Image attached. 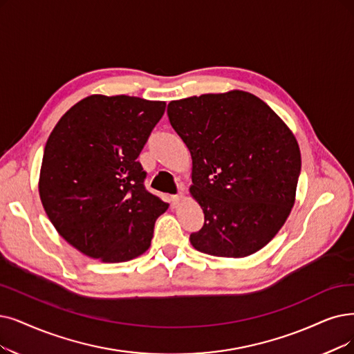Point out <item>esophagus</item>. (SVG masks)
Returning a JSON list of instances; mask_svg holds the SVG:
<instances>
[{
  "instance_id": "1",
  "label": "esophagus",
  "mask_w": 354,
  "mask_h": 354,
  "mask_svg": "<svg viewBox=\"0 0 354 354\" xmlns=\"http://www.w3.org/2000/svg\"><path fill=\"white\" fill-rule=\"evenodd\" d=\"M183 199H185V196H183V193H177V194H173V196H171L173 205H178Z\"/></svg>"
}]
</instances>
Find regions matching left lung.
<instances>
[{"instance_id": "obj_1", "label": "left lung", "mask_w": 354, "mask_h": 354, "mask_svg": "<svg viewBox=\"0 0 354 354\" xmlns=\"http://www.w3.org/2000/svg\"><path fill=\"white\" fill-rule=\"evenodd\" d=\"M167 115L190 151V193L205 214L192 245L232 259L261 250L295 203L301 151L290 129L259 97L239 90L171 102Z\"/></svg>"}]
</instances>
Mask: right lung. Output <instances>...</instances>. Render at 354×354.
<instances>
[{"label": "right lung", "instance_id": "1", "mask_svg": "<svg viewBox=\"0 0 354 354\" xmlns=\"http://www.w3.org/2000/svg\"><path fill=\"white\" fill-rule=\"evenodd\" d=\"M164 111V102L94 94L49 135L40 201L55 230L86 256L122 263L149 248L168 203L145 189L138 157Z\"/></svg>", "mask_w": 354, "mask_h": 354}]
</instances>
